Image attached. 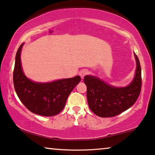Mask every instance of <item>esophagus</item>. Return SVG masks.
<instances>
[{"label":"esophagus","mask_w":155,"mask_h":155,"mask_svg":"<svg viewBox=\"0 0 155 155\" xmlns=\"http://www.w3.org/2000/svg\"><path fill=\"white\" fill-rule=\"evenodd\" d=\"M87 73H88L87 70V69H82V71H80L79 75L82 78H83L86 75H87Z\"/></svg>","instance_id":"1"}]
</instances>
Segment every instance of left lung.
I'll list each match as a JSON object with an SVG mask.
<instances>
[{
	"label": "left lung",
	"instance_id": "left-lung-1",
	"mask_svg": "<svg viewBox=\"0 0 155 155\" xmlns=\"http://www.w3.org/2000/svg\"><path fill=\"white\" fill-rule=\"evenodd\" d=\"M135 54L137 67L135 78L128 86L116 87L92 75L84 77L90 109L102 118L113 117L126 111L135 103L141 91V67Z\"/></svg>",
	"mask_w": 155,
	"mask_h": 155
}]
</instances>
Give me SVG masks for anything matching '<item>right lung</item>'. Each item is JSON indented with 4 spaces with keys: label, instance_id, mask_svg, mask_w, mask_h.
Masks as SVG:
<instances>
[{
    "label": "right lung",
    "instance_id": "add662e5",
    "mask_svg": "<svg viewBox=\"0 0 155 155\" xmlns=\"http://www.w3.org/2000/svg\"><path fill=\"white\" fill-rule=\"evenodd\" d=\"M23 44L17 51L13 71V83L17 94L32 113L44 116L57 115L63 109L69 94L81 78L76 76L46 83L31 81L25 76L21 65L20 54Z\"/></svg>",
    "mask_w": 155,
    "mask_h": 155
}]
</instances>
